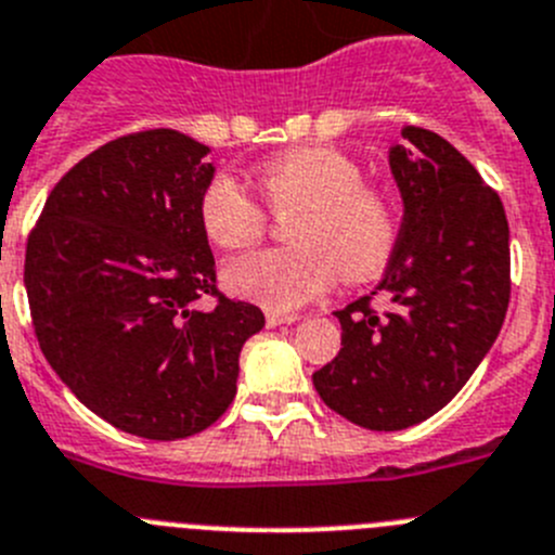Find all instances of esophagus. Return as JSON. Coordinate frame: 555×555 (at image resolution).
<instances>
[{"mask_svg": "<svg viewBox=\"0 0 555 555\" xmlns=\"http://www.w3.org/2000/svg\"><path fill=\"white\" fill-rule=\"evenodd\" d=\"M297 322H299L297 313H267L269 327H281V324H297Z\"/></svg>", "mask_w": 555, "mask_h": 555, "instance_id": "1", "label": "esophagus"}]
</instances>
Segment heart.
Instances as JSON below:
<instances>
[{"label": "heart", "mask_w": 555, "mask_h": 555, "mask_svg": "<svg viewBox=\"0 0 555 555\" xmlns=\"http://www.w3.org/2000/svg\"><path fill=\"white\" fill-rule=\"evenodd\" d=\"M258 186L274 215H293L292 247L233 258L225 286L263 305L294 311L322 297L335 274L349 283L374 278L399 242V215L385 192L365 186L363 167L349 154L324 145L283 151L256 170ZM197 220L208 242L242 250L263 236L267 215L236 178L217 172L197 197Z\"/></svg>", "instance_id": "heart-1"}]
</instances>
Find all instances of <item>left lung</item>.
<instances>
[{
    "label": "left lung",
    "instance_id": "left-lung-1",
    "mask_svg": "<svg viewBox=\"0 0 555 555\" xmlns=\"http://www.w3.org/2000/svg\"><path fill=\"white\" fill-rule=\"evenodd\" d=\"M388 154L399 242L374 294L335 311L340 352L313 374L330 410L371 431H399L443 410L495 344L509 308V222L460 151L418 126Z\"/></svg>",
    "mask_w": 555,
    "mask_h": 555
}]
</instances>
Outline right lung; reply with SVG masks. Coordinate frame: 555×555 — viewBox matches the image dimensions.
<instances>
[{
	"instance_id": "right-lung-1",
	"label": "right lung",
	"mask_w": 555,
	"mask_h": 555,
	"mask_svg": "<svg viewBox=\"0 0 555 555\" xmlns=\"http://www.w3.org/2000/svg\"><path fill=\"white\" fill-rule=\"evenodd\" d=\"M208 145L176 129L118 137L70 167L27 242L24 286L46 360L106 424L181 440L236 396L250 302L217 294L197 197Z\"/></svg>"
}]
</instances>
